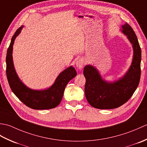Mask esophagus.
<instances>
[{
  "label": "esophagus",
  "mask_w": 147,
  "mask_h": 147,
  "mask_svg": "<svg viewBox=\"0 0 147 147\" xmlns=\"http://www.w3.org/2000/svg\"><path fill=\"white\" fill-rule=\"evenodd\" d=\"M85 64V61H84V59H79L76 62V65L77 68H78L79 69H82L83 67V65Z\"/></svg>",
  "instance_id": "obj_1"
}]
</instances>
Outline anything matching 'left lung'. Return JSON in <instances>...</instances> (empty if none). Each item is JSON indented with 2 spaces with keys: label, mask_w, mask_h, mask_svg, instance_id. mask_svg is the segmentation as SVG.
Returning a JSON list of instances; mask_svg holds the SVG:
<instances>
[{
  "label": "left lung",
  "mask_w": 147,
  "mask_h": 147,
  "mask_svg": "<svg viewBox=\"0 0 147 147\" xmlns=\"http://www.w3.org/2000/svg\"><path fill=\"white\" fill-rule=\"evenodd\" d=\"M121 30L131 43L133 49L131 64L123 76L109 82L102 78L93 65L89 64L84 67L86 98L96 109H112L120 107L131 97L138 86L141 75V48L135 32L128 24L122 25Z\"/></svg>",
  "instance_id": "left-lung-1"
}]
</instances>
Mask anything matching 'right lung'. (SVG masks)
<instances>
[{
	"label": "right lung",
	"mask_w": 147,
	"mask_h": 147,
	"mask_svg": "<svg viewBox=\"0 0 147 147\" xmlns=\"http://www.w3.org/2000/svg\"><path fill=\"white\" fill-rule=\"evenodd\" d=\"M24 26H21L12 36L6 56V74L15 95L28 107L36 110L51 109L60 104L67 84L77 74L74 67L65 69L59 74L54 84L45 90H33L21 82L16 72L12 59V50L16 38L20 35Z\"/></svg>",
	"instance_id": "1"
}]
</instances>
